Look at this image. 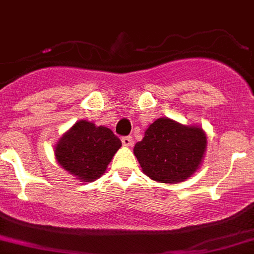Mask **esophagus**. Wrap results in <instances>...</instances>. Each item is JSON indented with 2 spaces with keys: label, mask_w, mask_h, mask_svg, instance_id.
I'll list each match as a JSON object with an SVG mask.
<instances>
[{
  "label": "esophagus",
  "mask_w": 254,
  "mask_h": 254,
  "mask_svg": "<svg viewBox=\"0 0 254 254\" xmlns=\"http://www.w3.org/2000/svg\"><path fill=\"white\" fill-rule=\"evenodd\" d=\"M122 142L124 146H131L132 145V139L131 136H125L122 139Z\"/></svg>",
  "instance_id": "34e87169"
}]
</instances>
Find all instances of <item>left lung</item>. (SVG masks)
Wrapping results in <instances>:
<instances>
[{
    "label": "left lung",
    "mask_w": 254,
    "mask_h": 254,
    "mask_svg": "<svg viewBox=\"0 0 254 254\" xmlns=\"http://www.w3.org/2000/svg\"><path fill=\"white\" fill-rule=\"evenodd\" d=\"M207 146L199 125H184L170 118H158L134 147L142 172L158 183H179L200 168Z\"/></svg>",
    "instance_id": "left-lung-1"
}]
</instances>
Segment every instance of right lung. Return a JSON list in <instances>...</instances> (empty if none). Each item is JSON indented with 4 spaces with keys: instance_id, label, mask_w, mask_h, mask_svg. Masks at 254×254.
<instances>
[{
    "instance_id": "1",
    "label": "right lung",
    "mask_w": 254,
    "mask_h": 254,
    "mask_svg": "<svg viewBox=\"0 0 254 254\" xmlns=\"http://www.w3.org/2000/svg\"><path fill=\"white\" fill-rule=\"evenodd\" d=\"M122 141L109 127L88 120L76 122L54 146L59 165L79 182H93L106 173Z\"/></svg>"
}]
</instances>
